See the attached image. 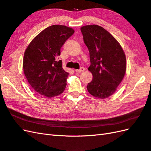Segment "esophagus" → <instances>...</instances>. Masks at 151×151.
<instances>
[{"instance_id": "obj_1", "label": "esophagus", "mask_w": 151, "mask_h": 151, "mask_svg": "<svg viewBox=\"0 0 151 151\" xmlns=\"http://www.w3.org/2000/svg\"><path fill=\"white\" fill-rule=\"evenodd\" d=\"M84 71H85V68H83V67L80 68V69H76L75 70V71L76 73H82V72H83Z\"/></svg>"}]
</instances>
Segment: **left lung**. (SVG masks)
I'll return each mask as SVG.
<instances>
[{
  "label": "left lung",
  "instance_id": "8db88e82",
  "mask_svg": "<svg viewBox=\"0 0 151 151\" xmlns=\"http://www.w3.org/2000/svg\"><path fill=\"white\" fill-rule=\"evenodd\" d=\"M89 51L92 81L87 89L93 96L107 99L114 93L125 74L126 57L120 44L111 33L98 25L80 28Z\"/></svg>",
  "mask_w": 151,
  "mask_h": 151
}]
</instances>
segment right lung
Listing matches in <instances>:
<instances>
[{
  "label": "right lung",
  "mask_w": 151,
  "mask_h": 151,
  "mask_svg": "<svg viewBox=\"0 0 151 151\" xmlns=\"http://www.w3.org/2000/svg\"><path fill=\"white\" fill-rule=\"evenodd\" d=\"M75 33L71 27L53 25L35 37L24 52L23 70L28 82L36 92L51 98L62 94L69 73L58 60L60 49Z\"/></svg>",
  "instance_id": "right-lung-1"
}]
</instances>
